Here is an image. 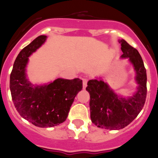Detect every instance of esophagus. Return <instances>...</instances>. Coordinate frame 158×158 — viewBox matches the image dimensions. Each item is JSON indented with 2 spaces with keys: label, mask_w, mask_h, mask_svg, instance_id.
Segmentation results:
<instances>
[{
  "label": "esophagus",
  "mask_w": 158,
  "mask_h": 158,
  "mask_svg": "<svg viewBox=\"0 0 158 158\" xmlns=\"http://www.w3.org/2000/svg\"><path fill=\"white\" fill-rule=\"evenodd\" d=\"M87 79H83V88L85 89L86 87H87Z\"/></svg>",
  "instance_id": "obj_1"
}]
</instances>
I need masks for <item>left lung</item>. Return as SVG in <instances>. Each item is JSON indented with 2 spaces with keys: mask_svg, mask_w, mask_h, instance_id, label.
Masks as SVG:
<instances>
[{
  "mask_svg": "<svg viewBox=\"0 0 158 158\" xmlns=\"http://www.w3.org/2000/svg\"><path fill=\"white\" fill-rule=\"evenodd\" d=\"M123 54L132 65L137 84L131 96L116 93L102 77H96L87 82L86 90L90 94V119L101 128L120 130L132 122L144 105L147 95V73L143 60L137 49L124 39L118 40Z\"/></svg>",
  "mask_w": 158,
  "mask_h": 158,
  "instance_id": "8db88e82",
  "label": "left lung"
}]
</instances>
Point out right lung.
Segmentation results:
<instances>
[{"mask_svg": "<svg viewBox=\"0 0 158 158\" xmlns=\"http://www.w3.org/2000/svg\"><path fill=\"white\" fill-rule=\"evenodd\" d=\"M47 37L39 36L21 50L10 77L15 108L23 118L39 127H52L65 121L74 98L83 87L79 78H57L41 84H34L29 81L27 74L28 57L45 43Z\"/></svg>", "mask_w": 158, "mask_h": 158, "instance_id": "1", "label": "right lung"}]
</instances>
